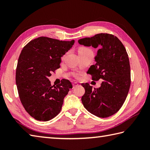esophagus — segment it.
I'll list each match as a JSON object with an SVG mask.
<instances>
[{
    "mask_svg": "<svg viewBox=\"0 0 150 150\" xmlns=\"http://www.w3.org/2000/svg\"><path fill=\"white\" fill-rule=\"evenodd\" d=\"M79 86V84L77 83V82H73V88L77 87V86Z\"/></svg>",
    "mask_w": 150,
    "mask_h": 150,
    "instance_id": "1",
    "label": "esophagus"
}]
</instances>
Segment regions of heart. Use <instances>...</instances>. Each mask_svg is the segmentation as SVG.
<instances>
[{
  "label": "heart",
  "instance_id": "obj_1",
  "mask_svg": "<svg viewBox=\"0 0 150 150\" xmlns=\"http://www.w3.org/2000/svg\"><path fill=\"white\" fill-rule=\"evenodd\" d=\"M86 52H91L90 49H88V48H87V47H80L79 50V53H86Z\"/></svg>",
  "mask_w": 150,
  "mask_h": 150
}]
</instances>
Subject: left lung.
<instances>
[{"label": "left lung", "mask_w": 150, "mask_h": 150, "mask_svg": "<svg viewBox=\"0 0 150 150\" xmlns=\"http://www.w3.org/2000/svg\"><path fill=\"white\" fill-rule=\"evenodd\" d=\"M78 42L84 46L98 47L95 64L87 73L93 75V81L103 79L99 88L93 89L88 83L82 84L85 89L82 103L95 116L113 115L122 107L131 83L129 61L125 47L117 37L108 33L84 38Z\"/></svg>", "instance_id": "left-lung-1"}]
</instances>
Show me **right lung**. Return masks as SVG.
Here are the masks:
<instances>
[{"label":"right lung","mask_w":150,"mask_h":150,"mask_svg":"<svg viewBox=\"0 0 150 150\" xmlns=\"http://www.w3.org/2000/svg\"><path fill=\"white\" fill-rule=\"evenodd\" d=\"M74 43V40L40 37L22 49L16 69V84L22 104L35 119L50 120L61 110L64 98L72 84L63 79L61 84L52 86L48 77L60 68L61 57Z\"/></svg>","instance_id":"obj_1"}]
</instances>
